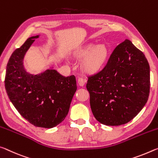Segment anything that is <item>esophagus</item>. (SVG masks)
<instances>
[{"label": "esophagus", "instance_id": "obj_1", "mask_svg": "<svg viewBox=\"0 0 158 158\" xmlns=\"http://www.w3.org/2000/svg\"><path fill=\"white\" fill-rule=\"evenodd\" d=\"M77 82H78V85L80 86L83 87L85 83V80L84 78H82V77H78V79H77Z\"/></svg>", "mask_w": 158, "mask_h": 158}]
</instances>
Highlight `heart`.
<instances>
[{"label": "heart", "instance_id": "1", "mask_svg": "<svg viewBox=\"0 0 158 158\" xmlns=\"http://www.w3.org/2000/svg\"><path fill=\"white\" fill-rule=\"evenodd\" d=\"M108 49L103 45L95 46L89 44L79 52V56L85 57L83 67L87 71L94 73L102 68L108 58Z\"/></svg>", "mask_w": 158, "mask_h": 158}]
</instances>
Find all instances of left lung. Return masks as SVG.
Segmentation results:
<instances>
[{
  "label": "left lung",
  "mask_w": 158,
  "mask_h": 158,
  "mask_svg": "<svg viewBox=\"0 0 158 158\" xmlns=\"http://www.w3.org/2000/svg\"><path fill=\"white\" fill-rule=\"evenodd\" d=\"M94 118L103 125L127 123L146 104L150 92V66L144 54L126 39L115 48L102 71L86 85Z\"/></svg>",
  "instance_id": "obj_1"
}]
</instances>
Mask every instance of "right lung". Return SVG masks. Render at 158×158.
<instances>
[{"instance_id":"add662e5","label":"right lung","mask_w":158,"mask_h":158,"mask_svg":"<svg viewBox=\"0 0 158 158\" xmlns=\"http://www.w3.org/2000/svg\"><path fill=\"white\" fill-rule=\"evenodd\" d=\"M32 36L15 50L7 64L5 87L10 102L20 115L35 127L52 128L68 114L76 92V77H64L48 69L33 75L26 71L24 57L35 38Z\"/></svg>"}]
</instances>
